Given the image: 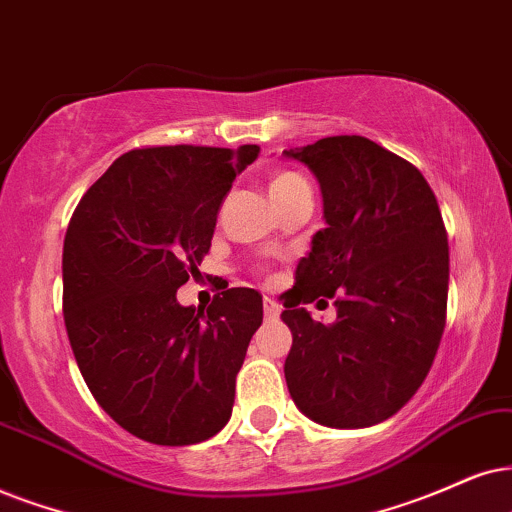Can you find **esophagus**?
Returning <instances> with one entry per match:
<instances>
[{"mask_svg": "<svg viewBox=\"0 0 512 512\" xmlns=\"http://www.w3.org/2000/svg\"><path fill=\"white\" fill-rule=\"evenodd\" d=\"M264 314H267L269 319H276V316L281 314V304H278L274 297H264Z\"/></svg>", "mask_w": 512, "mask_h": 512, "instance_id": "34e87169", "label": "esophagus"}]
</instances>
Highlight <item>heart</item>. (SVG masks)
<instances>
[{"label": "heart", "mask_w": 512, "mask_h": 512, "mask_svg": "<svg viewBox=\"0 0 512 512\" xmlns=\"http://www.w3.org/2000/svg\"><path fill=\"white\" fill-rule=\"evenodd\" d=\"M297 179H302L297 172H290V170H288V172H278L276 177H274V181H271V191L283 189V186L293 184V181H297Z\"/></svg>", "instance_id": "1"}]
</instances>
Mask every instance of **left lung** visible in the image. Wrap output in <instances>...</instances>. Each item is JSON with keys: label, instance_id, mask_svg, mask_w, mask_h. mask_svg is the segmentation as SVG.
Segmentation results:
<instances>
[{"label": "left lung", "instance_id": "obj_1", "mask_svg": "<svg viewBox=\"0 0 512 512\" xmlns=\"http://www.w3.org/2000/svg\"><path fill=\"white\" fill-rule=\"evenodd\" d=\"M286 155L316 174L328 224L283 302L290 397L314 423L368 428L394 416L435 361L449 295L442 212L418 167L366 137H326ZM326 296L339 307L328 327L303 309Z\"/></svg>", "mask_w": 512, "mask_h": 512}]
</instances>
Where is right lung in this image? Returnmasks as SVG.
Returning <instances> with one entry per match:
<instances>
[{
  "label": "right lung",
  "instance_id": "add662e5",
  "mask_svg": "<svg viewBox=\"0 0 512 512\" xmlns=\"http://www.w3.org/2000/svg\"><path fill=\"white\" fill-rule=\"evenodd\" d=\"M260 146H144L89 186L63 241V319L89 392L120 428L186 446L229 423L262 295L229 288L181 307L217 212Z\"/></svg>",
  "mask_w": 512,
  "mask_h": 512
}]
</instances>
